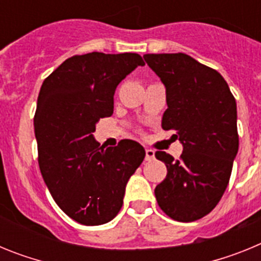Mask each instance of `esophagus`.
<instances>
[{"label": "esophagus", "instance_id": "esophagus-1", "mask_svg": "<svg viewBox=\"0 0 261 261\" xmlns=\"http://www.w3.org/2000/svg\"><path fill=\"white\" fill-rule=\"evenodd\" d=\"M155 158V151L151 149H146L145 150V161H153Z\"/></svg>", "mask_w": 261, "mask_h": 261}]
</instances>
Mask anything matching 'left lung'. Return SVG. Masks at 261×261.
<instances>
[{
    "instance_id": "obj_1",
    "label": "left lung",
    "mask_w": 261,
    "mask_h": 261,
    "mask_svg": "<svg viewBox=\"0 0 261 261\" xmlns=\"http://www.w3.org/2000/svg\"><path fill=\"white\" fill-rule=\"evenodd\" d=\"M166 87L165 130L174 129L183 145L180 159L165 151L167 176L155 187L159 208L179 222L211 213L229 184L238 153L237 102L222 75L186 53L144 56Z\"/></svg>"
}]
</instances>
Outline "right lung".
<instances>
[{"label":"right lung","instance_id":"add662e5","mask_svg":"<svg viewBox=\"0 0 261 261\" xmlns=\"http://www.w3.org/2000/svg\"><path fill=\"white\" fill-rule=\"evenodd\" d=\"M144 65L137 53L91 52L65 60L41 85L34 117L39 167L53 200L78 223L114 220L144 161L138 142L103 147L93 135L99 120L114 114L117 85Z\"/></svg>","mask_w":261,"mask_h":261}]
</instances>
